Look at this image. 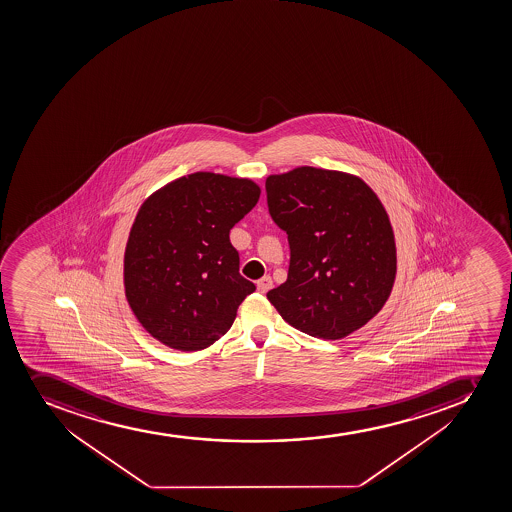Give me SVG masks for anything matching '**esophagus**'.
<instances>
[{
    "mask_svg": "<svg viewBox=\"0 0 512 512\" xmlns=\"http://www.w3.org/2000/svg\"><path fill=\"white\" fill-rule=\"evenodd\" d=\"M272 279H270L269 275H265L262 279L257 282V289H259L260 294H265V292H269L272 289Z\"/></svg>",
    "mask_w": 512,
    "mask_h": 512,
    "instance_id": "esophagus-1",
    "label": "esophagus"
}]
</instances>
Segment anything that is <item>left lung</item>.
Listing matches in <instances>:
<instances>
[{
    "mask_svg": "<svg viewBox=\"0 0 512 512\" xmlns=\"http://www.w3.org/2000/svg\"><path fill=\"white\" fill-rule=\"evenodd\" d=\"M289 238V275L267 299L292 327L337 340L384 307L397 272L394 232L372 188L349 173L299 167L265 182Z\"/></svg>",
    "mask_w": 512,
    "mask_h": 512,
    "instance_id": "obj_1",
    "label": "left lung"
}]
</instances>
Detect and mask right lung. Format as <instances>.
Wrapping results in <instances>:
<instances>
[{
  "mask_svg": "<svg viewBox=\"0 0 512 512\" xmlns=\"http://www.w3.org/2000/svg\"><path fill=\"white\" fill-rule=\"evenodd\" d=\"M248 178L197 172L148 197L125 250V294L148 334L172 349L202 350L232 327L255 285L238 272L230 230L257 202Z\"/></svg>",
  "mask_w": 512,
  "mask_h": 512,
  "instance_id": "add662e5",
  "label": "right lung"
}]
</instances>
